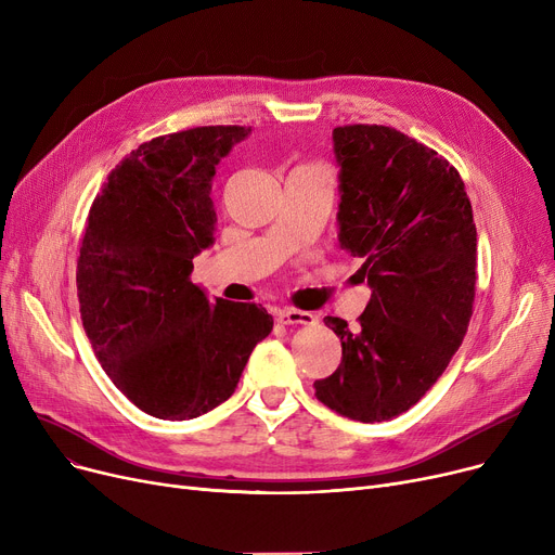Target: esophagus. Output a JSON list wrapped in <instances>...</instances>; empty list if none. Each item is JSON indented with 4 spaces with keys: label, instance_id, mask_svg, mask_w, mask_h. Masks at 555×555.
<instances>
[{
    "label": "esophagus",
    "instance_id": "1",
    "mask_svg": "<svg viewBox=\"0 0 555 555\" xmlns=\"http://www.w3.org/2000/svg\"><path fill=\"white\" fill-rule=\"evenodd\" d=\"M276 319L285 326H297V324H314V314L306 310H295V308H283L276 312Z\"/></svg>",
    "mask_w": 555,
    "mask_h": 555
}]
</instances>
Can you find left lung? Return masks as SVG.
Instances as JSON below:
<instances>
[{"label": "left lung", "instance_id": "8db88e82", "mask_svg": "<svg viewBox=\"0 0 555 555\" xmlns=\"http://www.w3.org/2000/svg\"><path fill=\"white\" fill-rule=\"evenodd\" d=\"M339 166L337 241L362 258L371 301L358 331L324 317L341 362L314 393L362 423L393 418L439 380L468 331L477 227L459 172L387 126L333 130Z\"/></svg>", "mask_w": 555, "mask_h": 555}]
</instances>
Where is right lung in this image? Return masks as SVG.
Here are the masks:
<instances>
[{"instance_id": "obj_1", "label": "right lung", "mask_w": 555, "mask_h": 555, "mask_svg": "<svg viewBox=\"0 0 555 555\" xmlns=\"http://www.w3.org/2000/svg\"><path fill=\"white\" fill-rule=\"evenodd\" d=\"M251 134L207 126L141 143L87 218L76 270L82 328L114 387L141 412L191 421L224 402L274 319L191 283L214 245L216 166Z\"/></svg>"}]
</instances>
